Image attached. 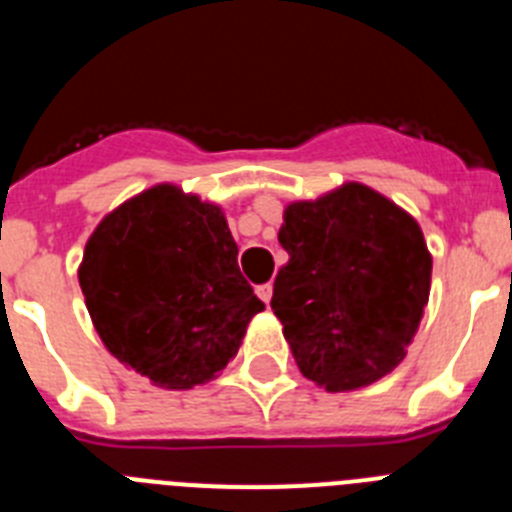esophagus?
Instances as JSON below:
<instances>
[{
    "instance_id": "esophagus-1",
    "label": "esophagus",
    "mask_w": 512,
    "mask_h": 512,
    "mask_svg": "<svg viewBox=\"0 0 512 512\" xmlns=\"http://www.w3.org/2000/svg\"><path fill=\"white\" fill-rule=\"evenodd\" d=\"M256 295H259L261 300H264L266 305H269L271 295H274V287H271V284H259V287H256Z\"/></svg>"
}]
</instances>
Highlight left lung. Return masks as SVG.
<instances>
[{"label": "left lung", "instance_id": "left-lung-1", "mask_svg": "<svg viewBox=\"0 0 512 512\" xmlns=\"http://www.w3.org/2000/svg\"><path fill=\"white\" fill-rule=\"evenodd\" d=\"M289 261L274 282L300 372L328 392L379 382L413 343L431 295L433 256L410 212L359 182L284 207Z\"/></svg>", "mask_w": 512, "mask_h": 512}]
</instances>
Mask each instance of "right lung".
Segmentation results:
<instances>
[{
  "mask_svg": "<svg viewBox=\"0 0 512 512\" xmlns=\"http://www.w3.org/2000/svg\"><path fill=\"white\" fill-rule=\"evenodd\" d=\"M79 284L107 351L164 390L215 379L264 310L238 269L223 207L169 182L99 220Z\"/></svg>",
  "mask_w": 512,
  "mask_h": 512,
  "instance_id": "1",
  "label": "right lung"
}]
</instances>
